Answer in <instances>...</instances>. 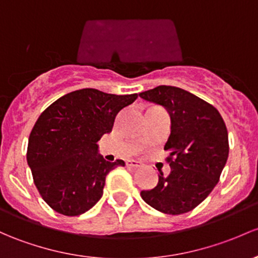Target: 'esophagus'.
Returning a JSON list of instances; mask_svg holds the SVG:
<instances>
[{"instance_id": "esophagus-1", "label": "esophagus", "mask_w": 258, "mask_h": 258, "mask_svg": "<svg viewBox=\"0 0 258 258\" xmlns=\"http://www.w3.org/2000/svg\"><path fill=\"white\" fill-rule=\"evenodd\" d=\"M126 165L130 168H138V167H141V163L137 161H127Z\"/></svg>"}]
</instances>
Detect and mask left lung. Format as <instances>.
I'll return each mask as SVG.
<instances>
[{
	"mask_svg": "<svg viewBox=\"0 0 258 258\" xmlns=\"http://www.w3.org/2000/svg\"><path fill=\"white\" fill-rule=\"evenodd\" d=\"M140 97L161 105L170 116V172H159L158 184L142 190V199L161 213L179 215L200 204L218 184L229 157V136L213 105L189 91L161 85Z\"/></svg>",
	"mask_w": 258,
	"mask_h": 258,
	"instance_id": "1",
	"label": "left lung"
}]
</instances>
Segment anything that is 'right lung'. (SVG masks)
I'll return each instance as SVG.
<instances>
[{"instance_id": "add662e5", "label": "right lung", "mask_w": 258, "mask_h": 258, "mask_svg": "<svg viewBox=\"0 0 258 258\" xmlns=\"http://www.w3.org/2000/svg\"><path fill=\"white\" fill-rule=\"evenodd\" d=\"M137 96L81 89L40 113L29 135L27 162L40 197L53 210L77 216L99 202L106 175L124 162L105 161L97 142Z\"/></svg>"}]
</instances>
